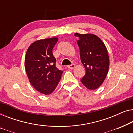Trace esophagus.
I'll return each instance as SVG.
<instances>
[{
    "label": "esophagus",
    "mask_w": 133,
    "mask_h": 133,
    "mask_svg": "<svg viewBox=\"0 0 133 133\" xmlns=\"http://www.w3.org/2000/svg\"><path fill=\"white\" fill-rule=\"evenodd\" d=\"M75 66H76V65L74 64H71V65H68V66H67V67H68L69 69H71V70H72V69H74V68H75Z\"/></svg>",
    "instance_id": "esophagus-1"
}]
</instances>
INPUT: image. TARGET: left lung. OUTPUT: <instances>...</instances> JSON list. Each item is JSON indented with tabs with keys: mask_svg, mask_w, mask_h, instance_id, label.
I'll use <instances>...</instances> for the list:
<instances>
[{
	"mask_svg": "<svg viewBox=\"0 0 133 133\" xmlns=\"http://www.w3.org/2000/svg\"><path fill=\"white\" fill-rule=\"evenodd\" d=\"M79 37L82 63L86 72L81 81L89 90H96L104 81L108 71L109 57L107 48L101 39L92 34L75 33Z\"/></svg>",
	"mask_w": 133,
	"mask_h": 133,
	"instance_id": "obj_1",
	"label": "left lung"
}]
</instances>
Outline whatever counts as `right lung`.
Masks as SVG:
<instances>
[{"mask_svg": "<svg viewBox=\"0 0 133 133\" xmlns=\"http://www.w3.org/2000/svg\"><path fill=\"white\" fill-rule=\"evenodd\" d=\"M57 37L34 42L27 50L25 68L31 84L36 90L48 95L52 93L61 80L63 71L56 66L52 49Z\"/></svg>", "mask_w": 133, "mask_h": 133, "instance_id": "add662e5", "label": "right lung"}]
</instances>
